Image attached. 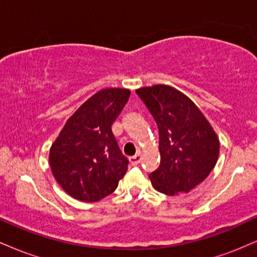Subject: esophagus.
Segmentation results:
<instances>
[{"mask_svg": "<svg viewBox=\"0 0 257 257\" xmlns=\"http://www.w3.org/2000/svg\"><path fill=\"white\" fill-rule=\"evenodd\" d=\"M141 159H143V157H141V153H137V155L133 156V157H129V162H131L132 166H138V164L141 162Z\"/></svg>", "mask_w": 257, "mask_h": 257, "instance_id": "34e87169", "label": "esophagus"}]
</instances>
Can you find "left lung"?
<instances>
[{
  "label": "left lung",
  "mask_w": 257,
  "mask_h": 257,
  "mask_svg": "<svg viewBox=\"0 0 257 257\" xmlns=\"http://www.w3.org/2000/svg\"><path fill=\"white\" fill-rule=\"evenodd\" d=\"M137 94L151 112L159 132L161 164L150 174L158 192H190L208 178L217 162L220 143L210 123L184 93L166 84Z\"/></svg>",
  "instance_id": "1"
}]
</instances>
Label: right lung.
<instances>
[{
    "mask_svg": "<svg viewBox=\"0 0 257 257\" xmlns=\"http://www.w3.org/2000/svg\"><path fill=\"white\" fill-rule=\"evenodd\" d=\"M129 96L124 88L99 90L67 119L52 145L53 175L75 199L98 202L116 190L128 170L111 126Z\"/></svg>",
    "mask_w": 257,
    "mask_h": 257,
    "instance_id": "right-lung-1",
    "label": "right lung"
}]
</instances>
